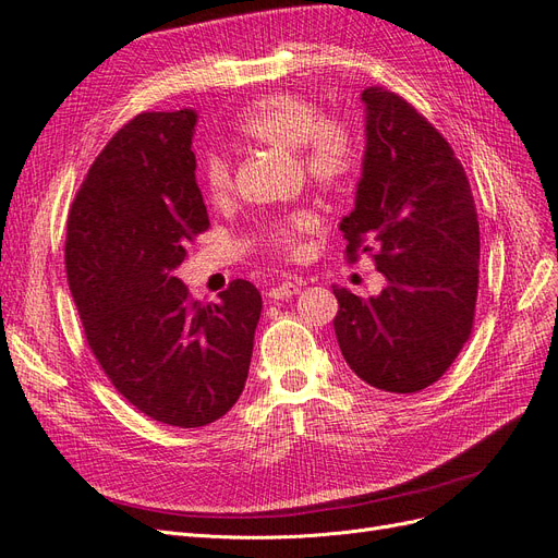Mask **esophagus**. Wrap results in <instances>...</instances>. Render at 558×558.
I'll use <instances>...</instances> for the list:
<instances>
[{
    "label": "esophagus",
    "mask_w": 558,
    "mask_h": 558,
    "mask_svg": "<svg viewBox=\"0 0 558 558\" xmlns=\"http://www.w3.org/2000/svg\"><path fill=\"white\" fill-rule=\"evenodd\" d=\"M301 292V284L299 282H292V280H284L280 284H276V288L268 290V299L274 301H280V299H292L294 294Z\"/></svg>",
    "instance_id": "esophagus-1"
}]
</instances>
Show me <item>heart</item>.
<instances>
[{
	"instance_id": "heart-1",
	"label": "heart",
	"mask_w": 558,
	"mask_h": 558,
	"mask_svg": "<svg viewBox=\"0 0 558 558\" xmlns=\"http://www.w3.org/2000/svg\"><path fill=\"white\" fill-rule=\"evenodd\" d=\"M238 133L247 142L282 151H294L304 178L327 194H339L355 180L360 168V145L353 129L337 117H320L317 105L299 93H270L254 100L238 119ZM203 191L213 203L231 198L233 174L227 158L208 154L201 163ZM317 219L311 210H296L290 217L270 221L262 229L268 247L284 257L304 254V235Z\"/></svg>"
}]
</instances>
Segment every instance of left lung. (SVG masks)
<instances>
[{"mask_svg": "<svg viewBox=\"0 0 558 558\" xmlns=\"http://www.w3.org/2000/svg\"><path fill=\"white\" fill-rule=\"evenodd\" d=\"M367 147L355 208L341 221L348 262L372 254L378 296L333 284V331L362 380L386 392L433 386L472 333L480 288V221L463 163L404 98L362 90Z\"/></svg>", "mask_w": 558, "mask_h": 558, "instance_id": "8db88e82", "label": "left lung"}]
</instances>
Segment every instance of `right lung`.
Listing matches in <instances>:
<instances>
[{
	"instance_id": "right-lung-1",
	"label": "right lung",
	"mask_w": 558,
	"mask_h": 558,
	"mask_svg": "<svg viewBox=\"0 0 558 558\" xmlns=\"http://www.w3.org/2000/svg\"><path fill=\"white\" fill-rule=\"evenodd\" d=\"M194 109L145 111L107 142L68 217V282L86 341L149 418L203 427L238 402L262 294L233 280L217 304L174 276L210 219L196 184Z\"/></svg>"
}]
</instances>
